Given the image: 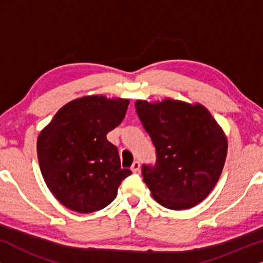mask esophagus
I'll use <instances>...</instances> for the list:
<instances>
[{
    "label": "esophagus",
    "mask_w": 263,
    "mask_h": 263,
    "mask_svg": "<svg viewBox=\"0 0 263 263\" xmlns=\"http://www.w3.org/2000/svg\"><path fill=\"white\" fill-rule=\"evenodd\" d=\"M140 170V163L139 161H134L132 165V171L133 172H138Z\"/></svg>",
    "instance_id": "1"
}]
</instances>
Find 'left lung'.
I'll list each match as a JSON object with an SVG mask.
<instances>
[{
    "label": "left lung",
    "instance_id": "obj_1",
    "mask_svg": "<svg viewBox=\"0 0 263 263\" xmlns=\"http://www.w3.org/2000/svg\"><path fill=\"white\" fill-rule=\"evenodd\" d=\"M138 116L157 151L154 165H142L143 182L158 203L188 210L210 195L228 154V139L201 104L136 100Z\"/></svg>",
    "mask_w": 263,
    "mask_h": 263
}]
</instances>
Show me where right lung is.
<instances>
[{
  "label": "right lung",
  "instance_id": "1",
  "mask_svg": "<svg viewBox=\"0 0 263 263\" xmlns=\"http://www.w3.org/2000/svg\"><path fill=\"white\" fill-rule=\"evenodd\" d=\"M128 99L87 96L61 107L37 141L39 167L53 196L79 213L103 210L132 174L106 134L121 124Z\"/></svg>",
  "mask_w": 263,
  "mask_h": 263
}]
</instances>
